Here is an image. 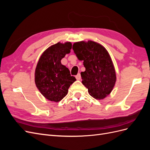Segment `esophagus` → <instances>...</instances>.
Instances as JSON below:
<instances>
[{
	"mask_svg": "<svg viewBox=\"0 0 150 150\" xmlns=\"http://www.w3.org/2000/svg\"><path fill=\"white\" fill-rule=\"evenodd\" d=\"M81 74H80L79 73L78 74H77V75L76 76V78L77 80H80V79H81Z\"/></svg>",
	"mask_w": 150,
	"mask_h": 150,
	"instance_id": "esophagus-1",
	"label": "esophagus"
}]
</instances>
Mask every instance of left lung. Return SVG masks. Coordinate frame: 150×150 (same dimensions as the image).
Listing matches in <instances>:
<instances>
[{
	"label": "left lung",
	"instance_id": "8db88e82",
	"mask_svg": "<svg viewBox=\"0 0 150 150\" xmlns=\"http://www.w3.org/2000/svg\"><path fill=\"white\" fill-rule=\"evenodd\" d=\"M72 49L79 60L84 61L86 68L81 72L82 83L89 94L96 99H103L110 94L115 84L116 77L110 54L101 44L93 41L76 42Z\"/></svg>",
	"mask_w": 150,
	"mask_h": 150
}]
</instances>
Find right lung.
<instances>
[{
  "label": "right lung",
  "instance_id": "obj_1",
  "mask_svg": "<svg viewBox=\"0 0 150 150\" xmlns=\"http://www.w3.org/2000/svg\"><path fill=\"white\" fill-rule=\"evenodd\" d=\"M72 44L58 42L47 48L40 56L35 71L36 86L49 100L60 101L65 97L70 86L76 80L67 67L61 62L71 52Z\"/></svg>",
  "mask_w": 150,
  "mask_h": 150
}]
</instances>
